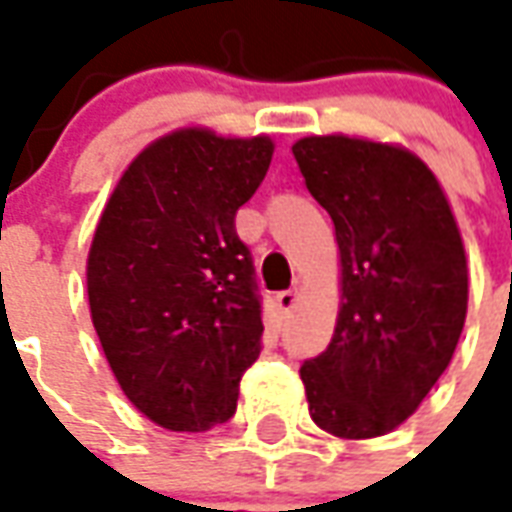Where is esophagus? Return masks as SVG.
Instances as JSON below:
<instances>
[{"label":"esophagus","mask_w":512,"mask_h":512,"mask_svg":"<svg viewBox=\"0 0 512 512\" xmlns=\"http://www.w3.org/2000/svg\"><path fill=\"white\" fill-rule=\"evenodd\" d=\"M275 303H278L281 311H292L297 303V289H284V292H278V295H275Z\"/></svg>","instance_id":"1"}]
</instances>
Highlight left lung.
Masks as SVG:
<instances>
[{
    "label": "left lung",
    "instance_id": "obj_1",
    "mask_svg": "<svg viewBox=\"0 0 512 512\" xmlns=\"http://www.w3.org/2000/svg\"><path fill=\"white\" fill-rule=\"evenodd\" d=\"M342 253V311L328 350L300 366L311 419L375 438L411 416L458 347L469 273L436 176L408 151L342 134L292 146Z\"/></svg>",
    "mask_w": 512,
    "mask_h": 512
}]
</instances>
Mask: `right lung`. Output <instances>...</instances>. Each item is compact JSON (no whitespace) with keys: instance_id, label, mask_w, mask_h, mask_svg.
<instances>
[{"instance_id":"1","label":"right lung","mask_w":512,"mask_h":512,"mask_svg":"<svg viewBox=\"0 0 512 512\" xmlns=\"http://www.w3.org/2000/svg\"><path fill=\"white\" fill-rule=\"evenodd\" d=\"M270 159L267 137L173 132L129 165L96 226L93 328L123 394L159 427L228 422L262 353V295L234 217Z\"/></svg>"}]
</instances>
